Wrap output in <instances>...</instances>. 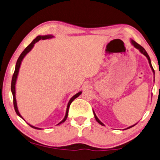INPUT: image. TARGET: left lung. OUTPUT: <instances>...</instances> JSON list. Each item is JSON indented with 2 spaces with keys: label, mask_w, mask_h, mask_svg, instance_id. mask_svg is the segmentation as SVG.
I'll return each instance as SVG.
<instances>
[{
  "label": "left lung",
  "mask_w": 160,
  "mask_h": 160,
  "mask_svg": "<svg viewBox=\"0 0 160 160\" xmlns=\"http://www.w3.org/2000/svg\"><path fill=\"white\" fill-rule=\"evenodd\" d=\"M131 41V44H132V45L135 47V48H136V49H138V50L140 51V52L142 53V55H144L147 58V59H148V63H149V65H150V67H151V69H152V72H153V73H154V69H153V67H152V62H151V59H150V58H149V56H148V53L146 52V51L145 50V49L142 48V46H140V44H138L137 42H135V41H134V40H132V39H131L130 40ZM93 115H94V117H95V119H96V121H97L98 123H99V124H101L102 126H105V124H104L102 122V121H100V120L99 118H97V115L95 114V112H94V111H93ZM136 124V123H135ZM135 124H134V125H132V126H130V127H127V129H123V130H125V129H129V128H131V127H134V126H135Z\"/></svg>",
  "instance_id": "left-lung-1"
}]
</instances>
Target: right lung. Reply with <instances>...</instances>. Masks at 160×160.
<instances>
[{
  "label": "right lung",
  "mask_w": 160,
  "mask_h": 160,
  "mask_svg": "<svg viewBox=\"0 0 160 160\" xmlns=\"http://www.w3.org/2000/svg\"><path fill=\"white\" fill-rule=\"evenodd\" d=\"M54 37V36L53 35H50V34H49V35H44V36H38L34 39L33 41L31 44H29L28 46L24 50L22 51V52L21 53L20 57H19L18 59V61H17L16 63V66H15V70H14V73L13 74V77H12V85H11V91H12V95H13V99H14V110H15V112L16 113L18 114V116H20L21 118H22L23 120L25 121V119L22 118V116H21L20 112H19L18 110V104H17V99H16V82H17V79H18V74H19V70H20V66H21V63H22V61L23 60V58H25V56L30 51H31L33 48L34 47V44H35L37 42H38L39 41V40H44V39H52V38ZM82 93V91H79L78 93H76V94H74L73 97H72L71 99H69V102H68V105H67V111H66V114H65V116L64 118L62 121H61V122H59L58 124L57 125H60L61 123H62L64 122V121L67 120V116H68V112H69V106L71 105V103L72 102L74 101V99H76L77 97H78ZM28 124L29 125L30 127H31L33 129H42V128H39V127H34L33 125L30 124V123H28Z\"/></svg>",
  "instance_id": "right-lung-1"
}]
</instances>
